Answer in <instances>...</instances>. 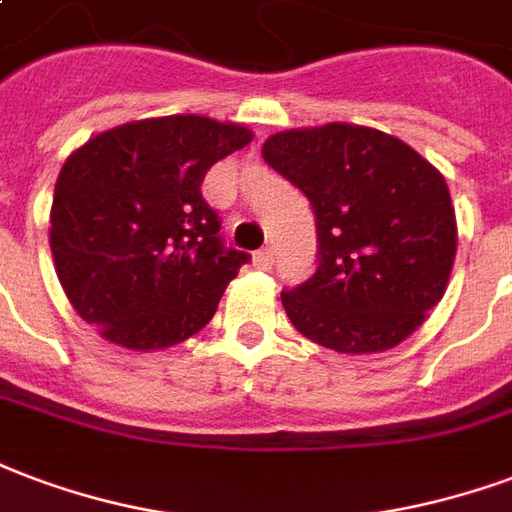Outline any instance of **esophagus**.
Wrapping results in <instances>:
<instances>
[{
  "label": "esophagus",
  "instance_id": "esophagus-1",
  "mask_svg": "<svg viewBox=\"0 0 512 512\" xmlns=\"http://www.w3.org/2000/svg\"><path fill=\"white\" fill-rule=\"evenodd\" d=\"M255 266L257 268H263V271H268V268L274 266V252L271 249H257L255 252Z\"/></svg>",
  "mask_w": 512,
  "mask_h": 512
}]
</instances>
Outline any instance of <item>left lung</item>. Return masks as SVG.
<instances>
[{"instance_id":"1","label":"left lung","mask_w":512,"mask_h":512,"mask_svg":"<svg viewBox=\"0 0 512 512\" xmlns=\"http://www.w3.org/2000/svg\"><path fill=\"white\" fill-rule=\"evenodd\" d=\"M263 160L301 189L317 268L282 290L290 323L328 350L382 352L439 304L456 257L450 192L418 151L358 124L276 132Z\"/></svg>"}]
</instances>
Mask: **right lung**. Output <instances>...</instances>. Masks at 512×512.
I'll use <instances>...</instances> for the list:
<instances>
[{
    "instance_id": "1",
    "label": "right lung",
    "mask_w": 512,
    "mask_h": 512,
    "mask_svg": "<svg viewBox=\"0 0 512 512\" xmlns=\"http://www.w3.org/2000/svg\"><path fill=\"white\" fill-rule=\"evenodd\" d=\"M252 132L206 116L121 124L70 154L56 179L51 252L83 320L127 350L189 339L252 257L225 244L200 184Z\"/></svg>"
}]
</instances>
